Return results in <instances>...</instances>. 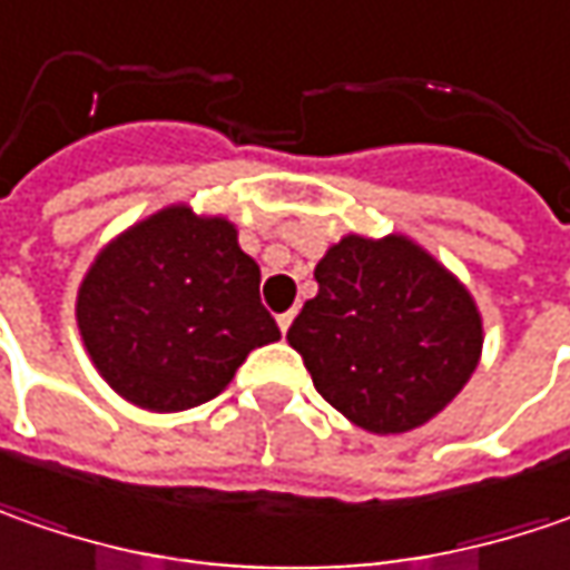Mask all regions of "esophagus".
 Here are the masks:
<instances>
[{
  "label": "esophagus",
  "instance_id": "1",
  "mask_svg": "<svg viewBox=\"0 0 570 570\" xmlns=\"http://www.w3.org/2000/svg\"><path fill=\"white\" fill-rule=\"evenodd\" d=\"M293 315L296 312H284V315H277V325H281V332H289V325H293Z\"/></svg>",
  "mask_w": 570,
  "mask_h": 570
}]
</instances>
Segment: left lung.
Listing matches in <instances>:
<instances>
[{
    "instance_id": "8db88e82",
    "label": "left lung",
    "mask_w": 570,
    "mask_h": 570,
    "mask_svg": "<svg viewBox=\"0 0 570 570\" xmlns=\"http://www.w3.org/2000/svg\"><path fill=\"white\" fill-rule=\"evenodd\" d=\"M315 281L286 341L318 395L363 431L428 424L475 373L479 306L411 238L344 236L315 264Z\"/></svg>"
}]
</instances>
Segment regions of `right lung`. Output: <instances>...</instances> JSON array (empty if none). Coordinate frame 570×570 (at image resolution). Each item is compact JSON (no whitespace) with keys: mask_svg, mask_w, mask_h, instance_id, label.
Segmentation results:
<instances>
[{"mask_svg":"<svg viewBox=\"0 0 570 570\" xmlns=\"http://www.w3.org/2000/svg\"><path fill=\"white\" fill-rule=\"evenodd\" d=\"M261 267L236 226L175 204L101 248L76 299L95 370L146 411L216 399L245 357L281 337L261 306Z\"/></svg>","mask_w":570,"mask_h":570,"instance_id":"add662e5","label":"right lung"}]
</instances>
